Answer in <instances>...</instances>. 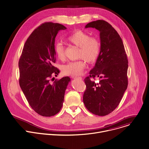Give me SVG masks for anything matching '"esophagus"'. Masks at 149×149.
Returning <instances> with one entry per match:
<instances>
[{
    "label": "esophagus",
    "instance_id": "esophagus-1",
    "mask_svg": "<svg viewBox=\"0 0 149 149\" xmlns=\"http://www.w3.org/2000/svg\"><path fill=\"white\" fill-rule=\"evenodd\" d=\"M73 78L74 79H80V80H81L82 79L81 77H73Z\"/></svg>",
    "mask_w": 149,
    "mask_h": 149
}]
</instances>
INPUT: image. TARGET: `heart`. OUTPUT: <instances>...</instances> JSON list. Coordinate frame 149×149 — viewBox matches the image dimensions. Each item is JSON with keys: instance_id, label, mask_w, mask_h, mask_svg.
<instances>
[{"instance_id": "heart-1", "label": "heart", "mask_w": 149, "mask_h": 149, "mask_svg": "<svg viewBox=\"0 0 149 149\" xmlns=\"http://www.w3.org/2000/svg\"><path fill=\"white\" fill-rule=\"evenodd\" d=\"M67 40L79 47L78 57L83 58L88 63L94 62L98 57L100 52V43L99 41L82 31L77 30L70 34ZM54 50L57 57L60 60L64 58V47L58 42L55 45ZM85 67L84 61L82 60L70 62L63 67V72L67 75L78 76L81 74Z\"/></svg>"}]
</instances>
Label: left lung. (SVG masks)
Listing matches in <instances>:
<instances>
[{"mask_svg":"<svg viewBox=\"0 0 149 149\" xmlns=\"http://www.w3.org/2000/svg\"><path fill=\"white\" fill-rule=\"evenodd\" d=\"M85 27L100 31L101 47L94 67L84 79L86 89L83 102L92 113L105 116L119 105L127 89L128 60L121 37L109 23L98 20ZM95 76L100 78L98 83L90 78Z\"/></svg>","mask_w":149,"mask_h":149,"instance_id":"1","label":"left lung"}]
</instances>
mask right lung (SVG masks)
<instances>
[{
	"label": "right lung",
	"instance_id": "obj_1",
	"mask_svg": "<svg viewBox=\"0 0 149 149\" xmlns=\"http://www.w3.org/2000/svg\"><path fill=\"white\" fill-rule=\"evenodd\" d=\"M66 29L52 22L40 26L26 40L19 61L20 88L31 108L42 116H52L60 112L71 81L70 77H64L50 82L53 75L60 73L53 65L55 38L58 31Z\"/></svg>",
	"mask_w": 149,
	"mask_h": 149
}]
</instances>
